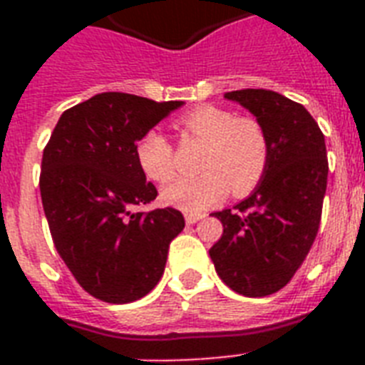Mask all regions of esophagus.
Masks as SVG:
<instances>
[{"instance_id": "obj_1", "label": "esophagus", "mask_w": 365, "mask_h": 365, "mask_svg": "<svg viewBox=\"0 0 365 365\" xmlns=\"http://www.w3.org/2000/svg\"><path fill=\"white\" fill-rule=\"evenodd\" d=\"M202 217H205V214H200V212H185V223L187 225H193V223H197Z\"/></svg>"}]
</instances>
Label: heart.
<instances>
[{
  "mask_svg": "<svg viewBox=\"0 0 365 365\" xmlns=\"http://www.w3.org/2000/svg\"><path fill=\"white\" fill-rule=\"evenodd\" d=\"M183 142L205 143L199 174L182 178L163 191L168 205L199 212L214 205L231 189L237 197L252 193L265 178L271 160V142L265 126L254 117H239L222 106L202 104L180 117ZM136 160L155 183L172 182L178 174L174 143L159 130H148L136 143Z\"/></svg>",
  "mask_w": 365,
  "mask_h": 365,
  "instance_id": "b5f03b06",
  "label": "heart"
}]
</instances>
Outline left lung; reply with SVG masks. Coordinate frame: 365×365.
<instances>
[{
	"instance_id": "left-lung-1",
	"label": "left lung",
	"mask_w": 365,
	"mask_h": 365,
	"mask_svg": "<svg viewBox=\"0 0 365 365\" xmlns=\"http://www.w3.org/2000/svg\"><path fill=\"white\" fill-rule=\"evenodd\" d=\"M225 98L265 126L271 160L248 199L216 212L223 233L210 257L229 288L265 297L292 280L317 239L328 185L326 142L311 113L274 91L242 88Z\"/></svg>"
}]
</instances>
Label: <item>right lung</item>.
I'll return each mask as SVG.
<instances>
[{
    "mask_svg": "<svg viewBox=\"0 0 365 365\" xmlns=\"http://www.w3.org/2000/svg\"><path fill=\"white\" fill-rule=\"evenodd\" d=\"M180 100L100 93L66 110L43 149L39 191L54 248L87 294L130 303L157 286L182 212H138L157 197L136 143Z\"/></svg>",
    "mask_w": 365,
    "mask_h": 365,
    "instance_id": "right-lung-1",
    "label": "right lung"
}]
</instances>
